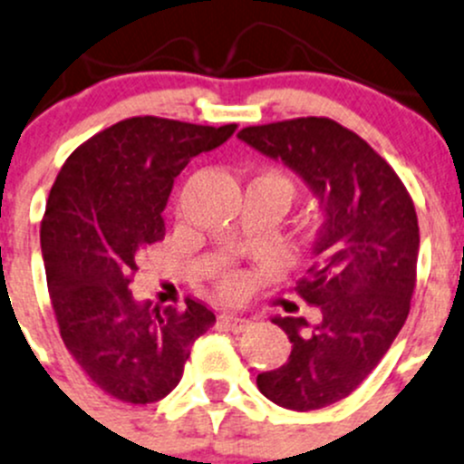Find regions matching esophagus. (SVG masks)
Masks as SVG:
<instances>
[{
	"mask_svg": "<svg viewBox=\"0 0 464 464\" xmlns=\"http://www.w3.org/2000/svg\"><path fill=\"white\" fill-rule=\"evenodd\" d=\"M219 322H222L224 329L231 331V334H242V331H246L248 326H251V320L242 318V315L237 314H231V311H224V314L219 315Z\"/></svg>",
	"mask_w": 464,
	"mask_h": 464,
	"instance_id": "esophagus-1",
	"label": "esophagus"
}]
</instances>
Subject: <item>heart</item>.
I'll use <instances>...</instances> for the list:
<instances>
[{
	"instance_id": "b5f03b06",
	"label": "heart",
	"mask_w": 464,
	"mask_h": 464,
	"mask_svg": "<svg viewBox=\"0 0 464 464\" xmlns=\"http://www.w3.org/2000/svg\"><path fill=\"white\" fill-rule=\"evenodd\" d=\"M262 179H265V182L273 184V187H277V188H280V191H285L286 195H291V184H289V179L285 178V175L266 173ZM242 286H245V280H242V276H228L227 280H224V291H227V294H231V295L240 294Z\"/></svg>"
}]
</instances>
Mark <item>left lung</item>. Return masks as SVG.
Here are the masks:
<instances>
[{"label":"left lung","mask_w":464,"mask_h":464,"mask_svg":"<svg viewBox=\"0 0 464 464\" xmlns=\"http://www.w3.org/2000/svg\"><path fill=\"white\" fill-rule=\"evenodd\" d=\"M237 138L294 170L315 207L314 260L297 294L320 318L273 315L294 347L280 369L257 375V389L294 411L329 407L358 389L407 320L420 251L416 208L396 170L334 120L248 126Z\"/></svg>","instance_id":"left-lung-1"}]
</instances>
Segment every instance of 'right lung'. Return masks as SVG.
I'll return each instance as SVG.
<instances>
[{"label":"right lung","mask_w":464,"mask_h":464,"mask_svg":"<svg viewBox=\"0 0 464 464\" xmlns=\"http://www.w3.org/2000/svg\"><path fill=\"white\" fill-rule=\"evenodd\" d=\"M236 124L130 117L82 144L57 175L42 222V256L62 340L92 382L149 404L182 380L195 340L216 315L195 300H135V260L164 237L162 211L182 169L218 149Z\"/></svg>","instance_id":"1"}]
</instances>
